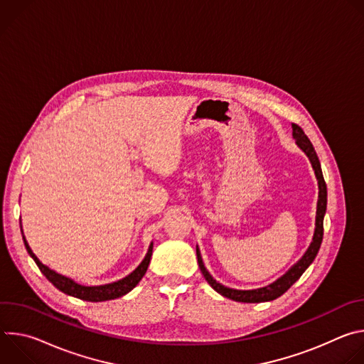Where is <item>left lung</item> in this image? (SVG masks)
<instances>
[{
    "label": "left lung",
    "mask_w": 364,
    "mask_h": 364,
    "mask_svg": "<svg viewBox=\"0 0 364 364\" xmlns=\"http://www.w3.org/2000/svg\"><path fill=\"white\" fill-rule=\"evenodd\" d=\"M292 136L295 139V144L304 151V154L308 157L311 166H313L317 181H318V200H317L316 229H314L313 240H311L308 249L301 256L299 261L296 264H294L281 278H278L277 281H274L272 284H269L267 287L256 288V289H235V288H229V287H225L220 282H218L210 275V272L205 269L200 249H198V246H196L197 261H198V267H200L203 277L216 292H219L220 295H223L229 299H233L237 302H267V301L277 299L278 296L285 294L299 279V277L305 272V269L314 262V259L320 250V246L323 242V233H324V216H326V210H327V186H326V181L323 177L321 164L317 157V152H316L313 144H311V141L308 139V136L304 134V131L296 124H292Z\"/></svg>",
    "instance_id": "left-lung-1"
}]
</instances>
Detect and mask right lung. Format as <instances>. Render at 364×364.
<instances>
[{
	"mask_svg": "<svg viewBox=\"0 0 364 364\" xmlns=\"http://www.w3.org/2000/svg\"><path fill=\"white\" fill-rule=\"evenodd\" d=\"M23 240H24V245H26V249H27L28 255L34 259V262L37 264V267L41 271V274L51 284H53L58 289H60L62 292H65L68 295H72L75 298L85 299V301H92V302L115 299V298H119V296L128 294L131 289H134L138 285V282L142 279V277L145 275V272L148 269V265H149V261H151V255H152V242H151V245L148 247V252H146L145 257L142 259V262L129 275H127L125 278H122V279H119L117 282H112V284L97 285V287H86V285H80V284L75 282L72 278L60 275L56 271L50 269L48 267L43 265L38 261V257L33 253L31 247L28 246V243H27V240L24 237V233H23Z\"/></svg>",
	"mask_w": 364,
	"mask_h": 364,
	"instance_id": "right-lung-1",
	"label": "right lung"
}]
</instances>
